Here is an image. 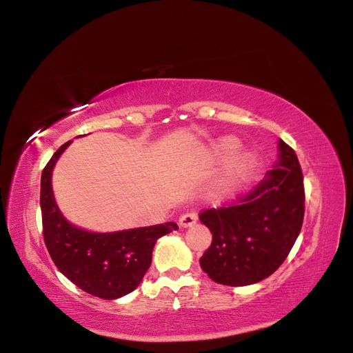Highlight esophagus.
Listing matches in <instances>:
<instances>
[{
    "label": "esophagus",
    "instance_id": "34e87169",
    "mask_svg": "<svg viewBox=\"0 0 353 353\" xmlns=\"http://www.w3.org/2000/svg\"><path fill=\"white\" fill-rule=\"evenodd\" d=\"M197 219H199L197 212H188V213L182 214V216L179 217V226H182V228L192 226L194 223L197 222Z\"/></svg>",
    "mask_w": 353,
    "mask_h": 353
}]
</instances>
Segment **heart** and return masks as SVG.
Masks as SVG:
<instances>
[{
	"instance_id": "obj_1",
	"label": "heart",
	"mask_w": 353,
	"mask_h": 353,
	"mask_svg": "<svg viewBox=\"0 0 353 353\" xmlns=\"http://www.w3.org/2000/svg\"><path fill=\"white\" fill-rule=\"evenodd\" d=\"M239 141L234 137H225L216 144L214 152L219 159L226 161L229 157H232L239 150ZM252 169V157L250 154L241 156L238 159L230 165L228 181L229 182H238L241 179H245Z\"/></svg>"
}]
</instances>
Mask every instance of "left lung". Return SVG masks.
I'll return each instance as SVG.
<instances>
[{
    "label": "left lung",
    "mask_w": 353,
    "mask_h": 353,
    "mask_svg": "<svg viewBox=\"0 0 353 353\" xmlns=\"http://www.w3.org/2000/svg\"><path fill=\"white\" fill-rule=\"evenodd\" d=\"M247 196L216 209L200 221L213 239L200 265L216 283L245 286L273 274L301 232L305 190L295 150L279 140V162Z\"/></svg>",
    "instance_id": "8db88e82"
}]
</instances>
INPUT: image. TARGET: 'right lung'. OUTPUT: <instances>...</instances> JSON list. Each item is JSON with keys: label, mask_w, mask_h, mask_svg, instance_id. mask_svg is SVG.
I'll return each mask as SVG.
<instances>
[{"label": "right lung", "mask_w": 353, "mask_h": 353, "mask_svg": "<svg viewBox=\"0 0 353 353\" xmlns=\"http://www.w3.org/2000/svg\"><path fill=\"white\" fill-rule=\"evenodd\" d=\"M64 143L46 163L41 178V210L45 245L58 270L84 292L117 299L134 290L152 264V251L161 236L178 229L174 222L93 234L68 223L55 203L51 175L67 145Z\"/></svg>", "instance_id": "1"}]
</instances>
